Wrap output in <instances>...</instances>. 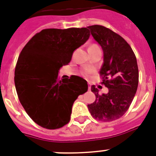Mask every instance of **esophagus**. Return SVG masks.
I'll list each match as a JSON object with an SVG mask.
<instances>
[{"instance_id":"esophagus-1","label":"esophagus","mask_w":156,"mask_h":156,"mask_svg":"<svg viewBox=\"0 0 156 156\" xmlns=\"http://www.w3.org/2000/svg\"><path fill=\"white\" fill-rule=\"evenodd\" d=\"M90 89H91V86L88 85V90H90Z\"/></svg>"}]
</instances>
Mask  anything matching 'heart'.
Returning <instances> with one entry per match:
<instances>
[{
	"mask_svg": "<svg viewBox=\"0 0 156 156\" xmlns=\"http://www.w3.org/2000/svg\"><path fill=\"white\" fill-rule=\"evenodd\" d=\"M93 46H95V45H93ZM93 46H91V47H93ZM91 72H92V70L89 69V68H84V70L81 72V73L83 75H84V76H88L89 73H91Z\"/></svg>",
	"mask_w": 156,
	"mask_h": 156,
	"instance_id": "heart-1",
	"label": "heart"
}]
</instances>
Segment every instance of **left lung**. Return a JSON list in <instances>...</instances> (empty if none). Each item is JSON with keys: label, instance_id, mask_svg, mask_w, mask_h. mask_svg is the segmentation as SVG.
Returning <instances> with one entry per match:
<instances>
[{"label": "left lung", "instance_id": "8db88e82", "mask_svg": "<svg viewBox=\"0 0 156 156\" xmlns=\"http://www.w3.org/2000/svg\"><path fill=\"white\" fill-rule=\"evenodd\" d=\"M91 34L101 47L104 63L100 70L101 84L109 88L99 94L95 85L91 90L95 101L88 105L91 115L98 121L112 122L128 110L139 84V68L133 50L124 38L109 28L94 25L88 27Z\"/></svg>", "mask_w": 156, "mask_h": 156}]
</instances>
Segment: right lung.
<instances>
[{"label": "right lung", "mask_w": 156, "mask_h": 156, "mask_svg": "<svg viewBox=\"0 0 156 156\" xmlns=\"http://www.w3.org/2000/svg\"><path fill=\"white\" fill-rule=\"evenodd\" d=\"M89 35L87 28L45 29L20 53L14 76L18 99L30 118L42 127L55 129L68 124L73 103L88 90L83 78L59 80L58 72Z\"/></svg>", "instance_id": "right-lung-1"}]
</instances>
